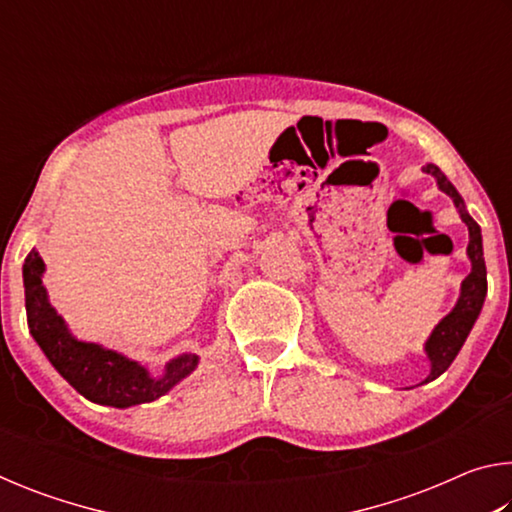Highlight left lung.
Listing matches in <instances>:
<instances>
[{
  "instance_id": "1",
  "label": "left lung",
  "mask_w": 512,
  "mask_h": 512,
  "mask_svg": "<svg viewBox=\"0 0 512 512\" xmlns=\"http://www.w3.org/2000/svg\"><path fill=\"white\" fill-rule=\"evenodd\" d=\"M422 171L436 178L438 189L452 198L458 214H461L463 223L467 225V232H470L467 257H470V264H472L470 275H467L461 282V293H458L454 309L449 311V314L440 320L436 327H433V332L429 334L427 343H424V352H427V359L431 363L429 375L422 381V384H427V381H433L436 377L443 375V372L452 366L456 354L461 352L465 339L470 336L476 318H479L481 309H483L485 293H488V277H485L481 228H479V223L472 219L470 212H467L463 196L458 194V189L449 183L445 173L440 171L436 164H427V167H422Z\"/></svg>"
}]
</instances>
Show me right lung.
I'll return each instance as SVG.
<instances>
[{"label": "right lung", "mask_w": 512, "mask_h": 512, "mask_svg": "<svg viewBox=\"0 0 512 512\" xmlns=\"http://www.w3.org/2000/svg\"><path fill=\"white\" fill-rule=\"evenodd\" d=\"M45 262L38 250H31L24 259V302H27L29 332L51 366L67 384L76 388L85 400L115 409L146 404L167 395L173 386L192 375L198 366V354H178L164 363L160 375L117 350H108L99 343L79 341L69 332L63 316L51 307L45 284Z\"/></svg>", "instance_id": "right-lung-1"}]
</instances>
